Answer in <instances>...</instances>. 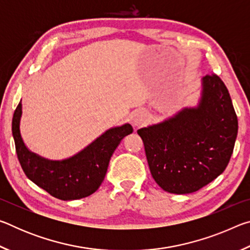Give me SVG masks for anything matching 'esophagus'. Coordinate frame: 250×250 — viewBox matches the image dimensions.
<instances>
[{"label":"esophagus","mask_w":250,"mask_h":250,"mask_svg":"<svg viewBox=\"0 0 250 250\" xmlns=\"http://www.w3.org/2000/svg\"><path fill=\"white\" fill-rule=\"evenodd\" d=\"M146 122V113L142 111L135 112L132 118V124L134 126H140Z\"/></svg>","instance_id":"obj_1"}]
</instances>
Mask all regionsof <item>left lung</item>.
Masks as SVG:
<instances>
[{
    "mask_svg": "<svg viewBox=\"0 0 250 250\" xmlns=\"http://www.w3.org/2000/svg\"><path fill=\"white\" fill-rule=\"evenodd\" d=\"M200 100L159 124L138 130L151 174L173 194L196 192L221 175L234 150L238 120L216 75L201 80Z\"/></svg>",
    "mask_w": 250,
    "mask_h": 250,
    "instance_id": "obj_1",
    "label": "left lung"
}]
</instances>
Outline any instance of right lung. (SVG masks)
<instances>
[{"label":"right lung","mask_w":250,"mask_h":250,"mask_svg":"<svg viewBox=\"0 0 250 250\" xmlns=\"http://www.w3.org/2000/svg\"><path fill=\"white\" fill-rule=\"evenodd\" d=\"M22 100L12 120L15 149L26 176L50 195L62 201L79 200L95 193L107 173L109 161L125 135L132 133L130 124L113 126L78 153L62 160H49L28 149L21 134Z\"/></svg>","instance_id":"right-lung-1"}]
</instances>
